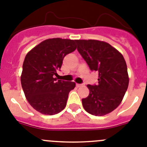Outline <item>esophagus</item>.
Segmentation results:
<instances>
[{
  "label": "esophagus",
  "mask_w": 147,
  "mask_h": 147,
  "mask_svg": "<svg viewBox=\"0 0 147 147\" xmlns=\"http://www.w3.org/2000/svg\"><path fill=\"white\" fill-rule=\"evenodd\" d=\"M82 86H83L82 84H76V87H82Z\"/></svg>",
  "instance_id": "esophagus-1"
}]
</instances>
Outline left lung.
Wrapping results in <instances>:
<instances>
[{
	"instance_id": "1",
	"label": "left lung",
	"mask_w": 147,
	"mask_h": 147,
	"mask_svg": "<svg viewBox=\"0 0 147 147\" xmlns=\"http://www.w3.org/2000/svg\"><path fill=\"white\" fill-rule=\"evenodd\" d=\"M77 50L92 71L98 73V84L87 87L90 94L82 105L89 114L104 116L122 102L129 84L123 56L109 44L98 40H76Z\"/></svg>"
}]
</instances>
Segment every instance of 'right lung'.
<instances>
[{
    "mask_svg": "<svg viewBox=\"0 0 147 147\" xmlns=\"http://www.w3.org/2000/svg\"><path fill=\"white\" fill-rule=\"evenodd\" d=\"M76 40L50 38L42 41L25 56L21 75L22 87L28 103L46 115L64 109L74 82L57 80L65 55L76 49Z\"/></svg>",
    "mask_w": 147,
    "mask_h": 147,
    "instance_id": "obj_1",
    "label": "right lung"
}]
</instances>
